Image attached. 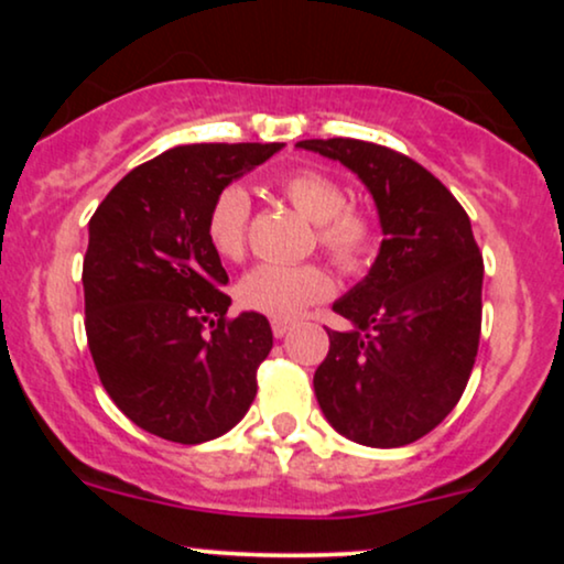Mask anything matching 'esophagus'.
<instances>
[{"label":"esophagus","mask_w":564,"mask_h":564,"mask_svg":"<svg viewBox=\"0 0 564 564\" xmlns=\"http://www.w3.org/2000/svg\"><path fill=\"white\" fill-rule=\"evenodd\" d=\"M294 326V323L291 321H281V318H273V334L278 336V339H281V336H286L289 334V328Z\"/></svg>","instance_id":"34e87169"}]
</instances>
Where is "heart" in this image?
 <instances>
[{
	"label": "heart",
	"instance_id": "1",
	"mask_svg": "<svg viewBox=\"0 0 564 564\" xmlns=\"http://www.w3.org/2000/svg\"><path fill=\"white\" fill-rule=\"evenodd\" d=\"M294 209L315 223V241L341 273L360 275L379 254V225L366 209L347 204L339 180L321 170H296L278 183ZM249 193L225 185L206 212V241L228 262L243 260L249 243ZM334 294V278L321 264H257L236 286L246 310L289 321Z\"/></svg>",
	"mask_w": 564,
	"mask_h": 564
}]
</instances>
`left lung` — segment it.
Listing matches in <instances>:
<instances>
[{
	"mask_svg": "<svg viewBox=\"0 0 564 564\" xmlns=\"http://www.w3.org/2000/svg\"><path fill=\"white\" fill-rule=\"evenodd\" d=\"M300 148L358 174L384 230L371 273L334 304L352 332L326 328L315 398L352 443H416L462 400L480 347L482 254L469 217L435 174L392 148L352 138Z\"/></svg>",
	"mask_w": 564,
	"mask_h": 564,
	"instance_id": "obj_1",
	"label": "left lung"
}]
</instances>
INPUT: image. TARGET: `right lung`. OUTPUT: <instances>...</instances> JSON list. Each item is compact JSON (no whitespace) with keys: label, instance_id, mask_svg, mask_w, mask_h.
Here are the masks:
<instances>
[{"label":"right lung","instance_id":"obj_1","mask_svg":"<svg viewBox=\"0 0 564 564\" xmlns=\"http://www.w3.org/2000/svg\"><path fill=\"white\" fill-rule=\"evenodd\" d=\"M281 145L172 148L119 180L89 219L84 328L97 377L127 419L170 443L225 435L254 403L273 332L260 313L228 315L206 212Z\"/></svg>","mask_w":564,"mask_h":564}]
</instances>
